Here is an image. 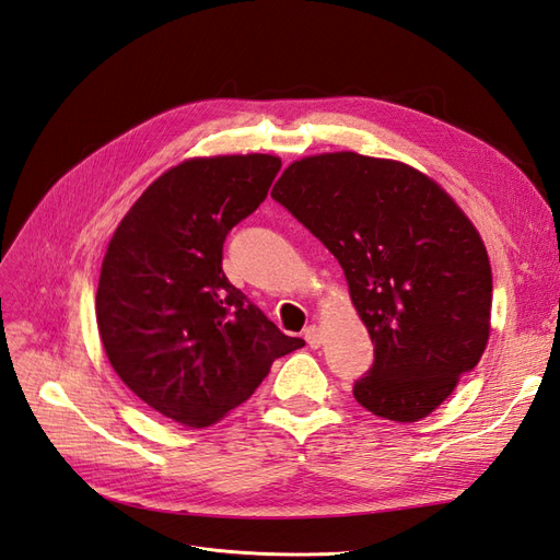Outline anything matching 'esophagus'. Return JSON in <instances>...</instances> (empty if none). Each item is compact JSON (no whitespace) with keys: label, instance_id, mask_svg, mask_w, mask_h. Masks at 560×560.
I'll return each instance as SVG.
<instances>
[{"label":"esophagus","instance_id":"1","mask_svg":"<svg viewBox=\"0 0 560 560\" xmlns=\"http://www.w3.org/2000/svg\"><path fill=\"white\" fill-rule=\"evenodd\" d=\"M303 338H306V343H308L311 348H319V346H322V331H319V327H315V325L306 327V331H303Z\"/></svg>","mask_w":560,"mask_h":560}]
</instances>
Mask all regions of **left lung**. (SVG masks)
<instances>
[{"label":"left lung","instance_id":"obj_1","mask_svg":"<svg viewBox=\"0 0 560 560\" xmlns=\"http://www.w3.org/2000/svg\"><path fill=\"white\" fill-rule=\"evenodd\" d=\"M341 264L374 343L352 395L416 422L479 364L493 276L479 231L416 167L336 151L294 161L270 191Z\"/></svg>","mask_w":560,"mask_h":560}]
</instances>
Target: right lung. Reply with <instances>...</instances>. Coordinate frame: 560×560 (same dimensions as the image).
I'll return each mask as SVG.
<instances>
[{
    "instance_id": "right-lung-1",
    "label": "right lung",
    "mask_w": 560,
    "mask_h": 560,
    "mask_svg": "<svg viewBox=\"0 0 560 560\" xmlns=\"http://www.w3.org/2000/svg\"><path fill=\"white\" fill-rule=\"evenodd\" d=\"M280 165L268 154L184 161L149 184L109 241L95 296L109 364L186 428L224 418L303 348L222 270L229 231L261 206Z\"/></svg>"
}]
</instances>
